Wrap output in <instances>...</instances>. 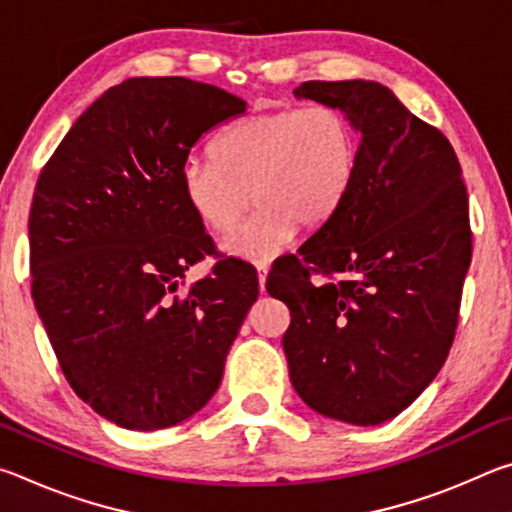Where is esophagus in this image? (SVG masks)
Segmentation results:
<instances>
[{"label":"esophagus","mask_w":512,"mask_h":512,"mask_svg":"<svg viewBox=\"0 0 512 512\" xmlns=\"http://www.w3.org/2000/svg\"><path fill=\"white\" fill-rule=\"evenodd\" d=\"M268 266L266 262H257V280H259V291L264 293V284H266V275H268Z\"/></svg>","instance_id":"esophagus-1"}]
</instances>
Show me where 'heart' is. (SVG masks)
I'll return each mask as SVG.
<instances>
[{
    "mask_svg": "<svg viewBox=\"0 0 512 512\" xmlns=\"http://www.w3.org/2000/svg\"><path fill=\"white\" fill-rule=\"evenodd\" d=\"M361 142L352 119L329 103L255 112L225 126L207 155H189L180 185L196 219L228 235L225 253L248 262L275 257L300 232L334 219L357 180Z\"/></svg>",
    "mask_w": 512,
    "mask_h": 512,
    "instance_id": "heart-1",
    "label": "heart"
}]
</instances>
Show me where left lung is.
<instances>
[{
    "mask_svg": "<svg viewBox=\"0 0 512 512\" xmlns=\"http://www.w3.org/2000/svg\"><path fill=\"white\" fill-rule=\"evenodd\" d=\"M296 97L341 108L361 133L339 214L277 268L266 291L291 311L282 336L298 395L327 418L402 413L452 350L472 228L447 137L372 81H307Z\"/></svg>",
    "mask_w": 512,
    "mask_h": 512,
    "instance_id": "1",
    "label": "left lung"
}]
</instances>
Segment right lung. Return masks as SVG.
<instances>
[{
  "instance_id": "1",
  "label": "right lung",
  "mask_w": 512,
  "mask_h": 512,
  "mask_svg": "<svg viewBox=\"0 0 512 512\" xmlns=\"http://www.w3.org/2000/svg\"><path fill=\"white\" fill-rule=\"evenodd\" d=\"M244 110L183 76L128 79L76 119L40 171L31 296L69 386L119 427L155 431L201 411L257 300L241 259L185 284L214 244L180 167L198 137Z\"/></svg>"
}]
</instances>
